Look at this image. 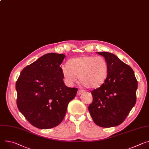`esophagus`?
<instances>
[{
  "mask_svg": "<svg viewBox=\"0 0 149 149\" xmlns=\"http://www.w3.org/2000/svg\"><path fill=\"white\" fill-rule=\"evenodd\" d=\"M85 91L84 90H83V89H79L78 90V91H77V95H79V94H82L83 93H84Z\"/></svg>",
  "mask_w": 149,
  "mask_h": 149,
  "instance_id": "1",
  "label": "esophagus"
}]
</instances>
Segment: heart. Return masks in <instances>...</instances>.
Here are the masks:
<instances>
[{"label":"heart","instance_id":"heart-1","mask_svg":"<svg viewBox=\"0 0 149 149\" xmlns=\"http://www.w3.org/2000/svg\"><path fill=\"white\" fill-rule=\"evenodd\" d=\"M61 71L65 81L68 85H72L79 77L80 81L87 87L96 88L106 81L109 65L103 56H83L71 59L68 65H62Z\"/></svg>","mask_w":149,"mask_h":149}]
</instances>
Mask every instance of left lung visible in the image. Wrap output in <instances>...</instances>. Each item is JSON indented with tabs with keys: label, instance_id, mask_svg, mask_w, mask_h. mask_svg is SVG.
<instances>
[{
	"label": "left lung",
	"instance_id": "left-lung-1",
	"mask_svg": "<svg viewBox=\"0 0 149 149\" xmlns=\"http://www.w3.org/2000/svg\"><path fill=\"white\" fill-rule=\"evenodd\" d=\"M109 65L104 83L91 91L93 102L88 111L96 125L109 128L125 120L136 103L137 80L131 68L109 52H97Z\"/></svg>",
	"mask_w": 149,
	"mask_h": 149
}]
</instances>
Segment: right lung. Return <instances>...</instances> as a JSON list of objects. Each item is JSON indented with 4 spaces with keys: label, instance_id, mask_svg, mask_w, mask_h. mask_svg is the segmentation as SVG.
<instances>
[{
    "label": "right lung",
    "instance_id": "add662e5",
    "mask_svg": "<svg viewBox=\"0 0 149 149\" xmlns=\"http://www.w3.org/2000/svg\"><path fill=\"white\" fill-rule=\"evenodd\" d=\"M65 55L49 53L25 66L16 83L17 104L29 123L49 129L63 120L77 88L67 87L60 65Z\"/></svg>",
    "mask_w": 149,
    "mask_h": 149
}]
</instances>
